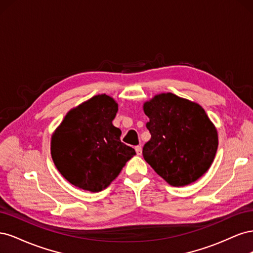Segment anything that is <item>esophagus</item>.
<instances>
[{"instance_id":"esophagus-1","label":"esophagus","mask_w":253,"mask_h":253,"mask_svg":"<svg viewBox=\"0 0 253 253\" xmlns=\"http://www.w3.org/2000/svg\"><path fill=\"white\" fill-rule=\"evenodd\" d=\"M135 151H136V154L137 155H141L142 149H141V147H139V145H137V147H135Z\"/></svg>"}]
</instances>
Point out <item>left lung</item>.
Here are the masks:
<instances>
[{
	"mask_svg": "<svg viewBox=\"0 0 253 253\" xmlns=\"http://www.w3.org/2000/svg\"><path fill=\"white\" fill-rule=\"evenodd\" d=\"M151 139L142 155L171 186L194 182L210 168L218 138L205 110L172 93L160 94L143 104Z\"/></svg>",
	"mask_w": 253,
	"mask_h": 253,
	"instance_id": "1",
	"label": "left lung"
}]
</instances>
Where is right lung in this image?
<instances>
[{"instance_id": "1", "label": "right lung", "mask_w": 253, "mask_h": 253, "mask_svg": "<svg viewBox=\"0 0 253 253\" xmlns=\"http://www.w3.org/2000/svg\"><path fill=\"white\" fill-rule=\"evenodd\" d=\"M118 104L98 95L67 113L51 137V157L63 177L80 189L99 192L117 177L135 150L121 142L114 126Z\"/></svg>"}]
</instances>
